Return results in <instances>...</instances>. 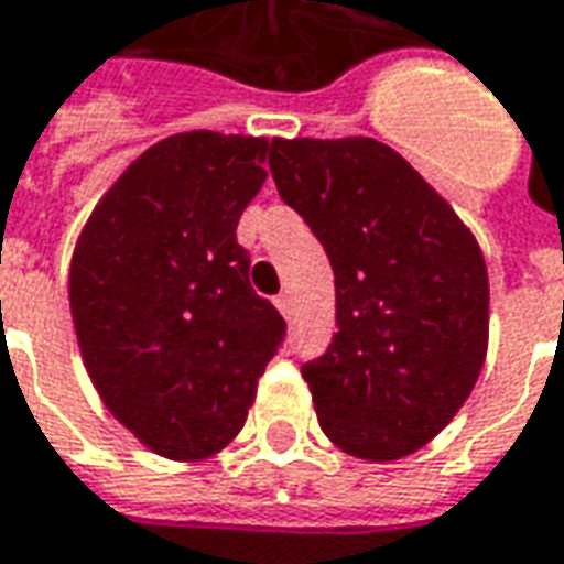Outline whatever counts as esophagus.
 Wrapping results in <instances>:
<instances>
[{
	"label": "esophagus",
	"mask_w": 564,
	"mask_h": 564,
	"mask_svg": "<svg viewBox=\"0 0 564 564\" xmlns=\"http://www.w3.org/2000/svg\"><path fill=\"white\" fill-rule=\"evenodd\" d=\"M274 305H278V311H281L283 317H290V314H293V299H290V293L278 295V299H274Z\"/></svg>",
	"instance_id": "1"
}]
</instances>
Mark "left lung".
Listing matches in <instances>:
<instances>
[{"label":"left lung","instance_id":"obj_1","mask_svg":"<svg viewBox=\"0 0 564 564\" xmlns=\"http://www.w3.org/2000/svg\"><path fill=\"white\" fill-rule=\"evenodd\" d=\"M269 164L336 274L338 333L302 366L323 433L354 458H405L458 415L486 364L482 250L452 204L372 137H278Z\"/></svg>","mask_w":564,"mask_h":564}]
</instances>
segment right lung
Wrapping results in <instances>:
<instances>
[{
	"mask_svg": "<svg viewBox=\"0 0 564 564\" xmlns=\"http://www.w3.org/2000/svg\"><path fill=\"white\" fill-rule=\"evenodd\" d=\"M265 155V137H164L106 188L73 250L85 369L112 419L161 458L204 460L241 433L286 329L235 238Z\"/></svg>",
	"mask_w": 564,
	"mask_h": 564,
	"instance_id": "right-lung-1",
	"label": "right lung"
}]
</instances>
